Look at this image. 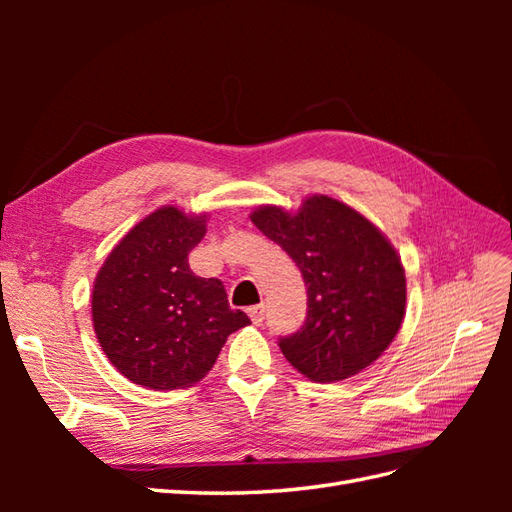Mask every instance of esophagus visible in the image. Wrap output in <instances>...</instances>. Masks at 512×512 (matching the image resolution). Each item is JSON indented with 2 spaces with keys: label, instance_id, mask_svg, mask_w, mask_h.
<instances>
[{
  "label": "esophagus",
  "instance_id": "1",
  "mask_svg": "<svg viewBox=\"0 0 512 512\" xmlns=\"http://www.w3.org/2000/svg\"><path fill=\"white\" fill-rule=\"evenodd\" d=\"M247 314H250L252 322L254 324H262V320H265V305H252L250 309H247Z\"/></svg>",
  "mask_w": 512,
  "mask_h": 512
}]
</instances>
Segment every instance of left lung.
I'll use <instances>...</instances> for the list:
<instances>
[{"label": "left lung", "instance_id": "8db88e82", "mask_svg": "<svg viewBox=\"0 0 512 512\" xmlns=\"http://www.w3.org/2000/svg\"><path fill=\"white\" fill-rule=\"evenodd\" d=\"M252 222L294 260L307 286L303 327L280 337L288 363L314 382L346 380L374 363L406 314V273L389 239L322 194L294 215L260 207Z\"/></svg>", "mask_w": 512, "mask_h": 512}]
</instances>
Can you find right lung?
I'll return each instance as SVG.
<instances>
[{
  "mask_svg": "<svg viewBox=\"0 0 512 512\" xmlns=\"http://www.w3.org/2000/svg\"><path fill=\"white\" fill-rule=\"evenodd\" d=\"M205 230L207 215L162 207L115 245L96 277V337L134 384L153 391L194 386L226 337L250 324L241 309H230L218 277H198L188 265Z\"/></svg>",
  "mask_w": 512,
  "mask_h": 512,
  "instance_id": "right-lung-1",
  "label": "right lung"
}]
</instances>
